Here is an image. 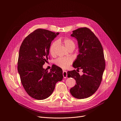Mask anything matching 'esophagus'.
<instances>
[{"mask_svg":"<svg viewBox=\"0 0 121 121\" xmlns=\"http://www.w3.org/2000/svg\"><path fill=\"white\" fill-rule=\"evenodd\" d=\"M63 75L64 78H66L67 76V71L66 70H63Z\"/></svg>","mask_w":121,"mask_h":121,"instance_id":"1","label":"esophagus"}]
</instances>
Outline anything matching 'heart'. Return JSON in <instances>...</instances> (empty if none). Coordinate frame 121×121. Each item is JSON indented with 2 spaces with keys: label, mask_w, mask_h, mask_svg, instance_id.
<instances>
[{
  "label": "heart",
  "mask_w": 121,
  "mask_h": 121,
  "mask_svg": "<svg viewBox=\"0 0 121 121\" xmlns=\"http://www.w3.org/2000/svg\"><path fill=\"white\" fill-rule=\"evenodd\" d=\"M59 43H62L65 47L68 50H74L76 46V43L74 40L70 38H65L64 39L60 38L57 41H55L51 43L49 52L51 55L55 56L56 55V51L59 45ZM73 62V58L71 57H58L55 60V64L58 66L65 69L71 65Z\"/></svg>",
  "instance_id": "1"
}]
</instances>
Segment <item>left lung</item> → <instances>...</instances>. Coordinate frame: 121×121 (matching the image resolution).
I'll use <instances>...</instances> for the list:
<instances>
[{
  "instance_id": "8db88e82",
  "label": "left lung",
  "mask_w": 121,
  "mask_h": 121,
  "mask_svg": "<svg viewBox=\"0 0 121 121\" xmlns=\"http://www.w3.org/2000/svg\"><path fill=\"white\" fill-rule=\"evenodd\" d=\"M71 35L77 39L79 52L73 66L82 69L83 74L80 76L76 70L67 72V77L76 82L70 92L74 97L83 99L92 95L101 83L105 68L104 53L100 42L90 29L78 28Z\"/></svg>"
}]
</instances>
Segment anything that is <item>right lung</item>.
Listing matches in <instances>:
<instances>
[{
	"mask_svg": "<svg viewBox=\"0 0 121 121\" xmlns=\"http://www.w3.org/2000/svg\"><path fill=\"white\" fill-rule=\"evenodd\" d=\"M58 34L59 32L38 29L29 34L21 45L18 72L24 90L35 99L49 97L56 83L63 78V70L57 65H53L50 72L43 67L48 60L51 42Z\"/></svg>",
	"mask_w": 121,
	"mask_h": 121,
	"instance_id": "obj_1",
	"label": "right lung"
}]
</instances>
